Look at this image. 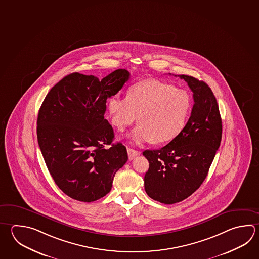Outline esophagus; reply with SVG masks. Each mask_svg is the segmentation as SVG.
I'll use <instances>...</instances> for the list:
<instances>
[{
	"label": "esophagus",
	"mask_w": 259,
	"mask_h": 259,
	"mask_svg": "<svg viewBox=\"0 0 259 259\" xmlns=\"http://www.w3.org/2000/svg\"><path fill=\"white\" fill-rule=\"evenodd\" d=\"M127 153H128V157H129V159H134L136 156H138V155H140V152L137 151V150H135V149H133V148H130V147H128L127 148Z\"/></svg>",
	"instance_id": "obj_1"
}]
</instances>
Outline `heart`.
Instances as JSON below:
<instances>
[{
  "mask_svg": "<svg viewBox=\"0 0 259 259\" xmlns=\"http://www.w3.org/2000/svg\"><path fill=\"white\" fill-rule=\"evenodd\" d=\"M190 108L187 92L156 79L137 83L128 90L126 97L115 94L108 102L112 125L118 131H123L138 117L140 122L130 134L137 144L172 140L185 125Z\"/></svg>",
  "mask_w": 259,
  "mask_h": 259,
  "instance_id": "heart-1",
  "label": "heart"
}]
</instances>
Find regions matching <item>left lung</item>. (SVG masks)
<instances>
[{
  "label": "left lung",
  "instance_id": "left-lung-1",
  "mask_svg": "<svg viewBox=\"0 0 259 259\" xmlns=\"http://www.w3.org/2000/svg\"><path fill=\"white\" fill-rule=\"evenodd\" d=\"M179 77L193 93L191 117L166 146L143 152L149 162L146 192L165 204L185 200L200 188L219 148L223 130L219 106L210 87L191 76Z\"/></svg>",
  "mask_w": 259,
  "mask_h": 259
}]
</instances>
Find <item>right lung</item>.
<instances>
[{
  "label": "right lung",
  "instance_id": "1",
  "mask_svg": "<svg viewBox=\"0 0 259 259\" xmlns=\"http://www.w3.org/2000/svg\"><path fill=\"white\" fill-rule=\"evenodd\" d=\"M129 78L122 68L101 80L93 75L69 74L49 91L40 107V150L55 183L74 200L91 202L104 197L115 173L126 163V147L112 144L113 129L104 113L108 98Z\"/></svg>",
  "mask_w": 259,
  "mask_h": 259
}]
</instances>
